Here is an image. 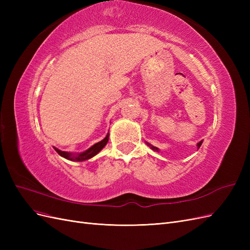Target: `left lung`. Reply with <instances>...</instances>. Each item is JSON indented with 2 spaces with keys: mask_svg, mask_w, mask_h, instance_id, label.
I'll return each instance as SVG.
<instances>
[{
  "mask_svg": "<svg viewBox=\"0 0 250 250\" xmlns=\"http://www.w3.org/2000/svg\"><path fill=\"white\" fill-rule=\"evenodd\" d=\"M202 142L203 141H200L199 143H197V149H199L200 148V146H201V144H202ZM146 144H147V145L151 148V149H152V150H154V151H156V152H158V151H160V149H158L157 147H154V146H152V145H151V144L150 143H148V142H146Z\"/></svg>",
  "mask_w": 250,
  "mask_h": 250,
  "instance_id": "left-lung-1",
  "label": "left lung"
}]
</instances>
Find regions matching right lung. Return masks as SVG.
Returning <instances> with one entry per match:
<instances>
[{
	"mask_svg": "<svg viewBox=\"0 0 250 250\" xmlns=\"http://www.w3.org/2000/svg\"><path fill=\"white\" fill-rule=\"evenodd\" d=\"M108 139H109V133H107L106 137H105L102 141L94 144L92 147H89L87 150L83 151V152H80V153L66 152V151H62V150H59L55 147H54V149L60 156L66 158V160L72 161V162H84V161H87V160H89V158H92V157H94L95 155L99 153L100 151L105 146H106Z\"/></svg>",
	"mask_w": 250,
	"mask_h": 250,
	"instance_id": "1",
	"label": "right lung"
}]
</instances>
